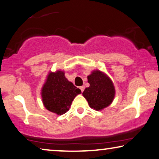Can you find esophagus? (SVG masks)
<instances>
[{"mask_svg": "<svg viewBox=\"0 0 159 159\" xmlns=\"http://www.w3.org/2000/svg\"><path fill=\"white\" fill-rule=\"evenodd\" d=\"M80 90H81L82 92H83L84 90V86H81V87H80Z\"/></svg>", "mask_w": 159, "mask_h": 159, "instance_id": "1", "label": "esophagus"}]
</instances>
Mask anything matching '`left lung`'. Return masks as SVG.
<instances>
[{"label": "left lung", "mask_w": 159, "mask_h": 159, "mask_svg": "<svg viewBox=\"0 0 159 159\" xmlns=\"http://www.w3.org/2000/svg\"><path fill=\"white\" fill-rule=\"evenodd\" d=\"M88 82L90 87L85 88L82 95L90 107L96 111L108 107L114 101L116 93L110 77L103 71L93 70L88 76Z\"/></svg>", "instance_id": "1"}]
</instances>
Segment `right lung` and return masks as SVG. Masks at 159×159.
<instances>
[{
	"label": "right lung",
	"mask_w": 159,
	"mask_h": 159,
	"mask_svg": "<svg viewBox=\"0 0 159 159\" xmlns=\"http://www.w3.org/2000/svg\"><path fill=\"white\" fill-rule=\"evenodd\" d=\"M81 90L65 77V72L50 71L41 89L43 103L47 110L62 115L68 111L73 100Z\"/></svg>",
	"instance_id": "1"
}]
</instances>
